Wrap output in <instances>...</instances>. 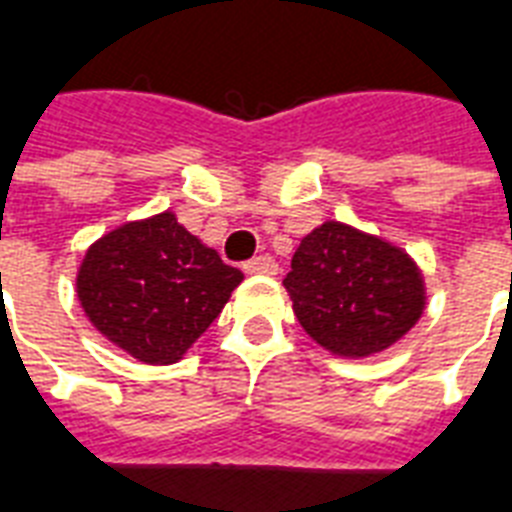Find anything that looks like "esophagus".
<instances>
[{"label": "esophagus", "instance_id": "1", "mask_svg": "<svg viewBox=\"0 0 512 512\" xmlns=\"http://www.w3.org/2000/svg\"><path fill=\"white\" fill-rule=\"evenodd\" d=\"M243 269L248 272V275H275L277 264L269 253H261V256H256V259L245 261Z\"/></svg>", "mask_w": 512, "mask_h": 512}]
</instances>
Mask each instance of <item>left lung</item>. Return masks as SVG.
Segmentation results:
<instances>
[{"label": "left lung", "mask_w": 512, "mask_h": 512, "mask_svg": "<svg viewBox=\"0 0 512 512\" xmlns=\"http://www.w3.org/2000/svg\"><path fill=\"white\" fill-rule=\"evenodd\" d=\"M283 285L301 328L342 358L387 350L425 310L422 272L408 253L339 221L301 240Z\"/></svg>", "instance_id": "8db88e82"}]
</instances>
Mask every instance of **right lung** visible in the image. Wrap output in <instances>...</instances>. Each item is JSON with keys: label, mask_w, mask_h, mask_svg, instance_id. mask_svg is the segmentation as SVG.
I'll return each instance as SVG.
<instances>
[{"label": "right lung", "mask_w": 512, "mask_h": 512, "mask_svg": "<svg viewBox=\"0 0 512 512\" xmlns=\"http://www.w3.org/2000/svg\"><path fill=\"white\" fill-rule=\"evenodd\" d=\"M243 272L186 232L170 211L130 221L87 248L82 310L133 358L168 366L219 318Z\"/></svg>", "instance_id": "add662e5"}]
</instances>
